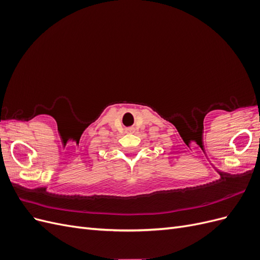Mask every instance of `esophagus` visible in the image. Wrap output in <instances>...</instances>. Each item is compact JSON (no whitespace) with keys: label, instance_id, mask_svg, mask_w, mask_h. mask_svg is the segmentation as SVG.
<instances>
[{"label":"esophagus","instance_id":"34e87169","mask_svg":"<svg viewBox=\"0 0 260 260\" xmlns=\"http://www.w3.org/2000/svg\"><path fill=\"white\" fill-rule=\"evenodd\" d=\"M127 132H128V133H132V132H135V129H133V128H129V129H127Z\"/></svg>","mask_w":260,"mask_h":260}]
</instances>
